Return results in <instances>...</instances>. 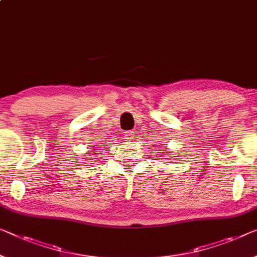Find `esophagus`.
<instances>
[{
    "mask_svg": "<svg viewBox=\"0 0 257 257\" xmlns=\"http://www.w3.org/2000/svg\"><path fill=\"white\" fill-rule=\"evenodd\" d=\"M124 139H125V141H128V142L133 141L134 139H135V133H134V132H125Z\"/></svg>",
    "mask_w": 257,
    "mask_h": 257,
    "instance_id": "esophagus-1",
    "label": "esophagus"
}]
</instances>
